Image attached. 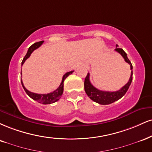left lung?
Masks as SVG:
<instances>
[{
	"mask_svg": "<svg viewBox=\"0 0 152 152\" xmlns=\"http://www.w3.org/2000/svg\"><path fill=\"white\" fill-rule=\"evenodd\" d=\"M118 45H116L117 48L115 49L117 52L120 54L122 57L124 58L125 61L130 65V69L132 70V65L131 61H129V58H127V54L122 49L118 48ZM132 71H131V76L129 78V81L119 91H113V92H110V91H103L98 90V88H95L92 85L90 81V74L88 73L84 81V89H85L86 93L88 96L91 98V100H94L97 103H99L100 105H108V104L113 103L117 101L122 98L126 94L127 90H128L129 86L132 81Z\"/></svg>",
	"mask_w": 152,
	"mask_h": 152,
	"instance_id": "obj_1",
	"label": "left lung"
}]
</instances>
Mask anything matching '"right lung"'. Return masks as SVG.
<instances>
[{
    "label": "right lung",
    "instance_id": "right-lung-1",
    "mask_svg": "<svg viewBox=\"0 0 152 152\" xmlns=\"http://www.w3.org/2000/svg\"><path fill=\"white\" fill-rule=\"evenodd\" d=\"M43 42L44 41L38 42L33 44L32 46L29 47L28 51H27L26 55L25 56V57L23 58V61H22V65L25 63V61H26L27 58L30 57L31 54L33 52V51L35 50V49H37V48H39V47L42 45ZM74 71H69V72L66 73V74L63 76L61 83L60 84V86H58V88L56 89V90L53 91V92L49 93V94H34V93L29 91L27 89H26V88L24 86L23 81H22V78H21V83H22V86H23L24 90H25V92H26V94L28 95L32 99L36 100V101L39 102L40 103L45 104V105H46V104H51L53 103H55V102L59 100V98H61V96H62V94H63V91H64V81L66 78L68 77L69 75L72 74ZM21 75H22V71H21Z\"/></svg>",
    "mask_w": 152,
    "mask_h": 152
}]
</instances>
